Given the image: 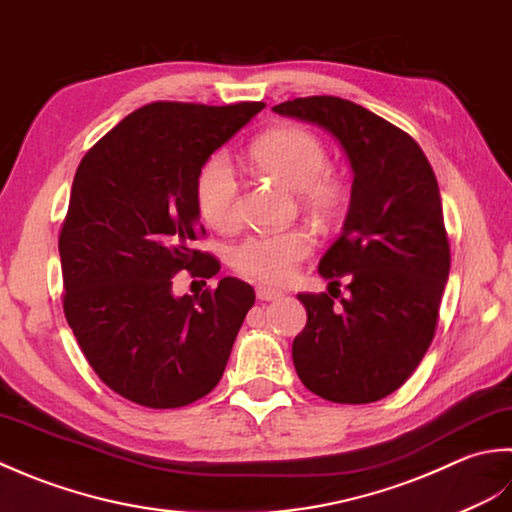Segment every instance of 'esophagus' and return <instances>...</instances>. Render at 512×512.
<instances>
[{"label":"esophagus","instance_id":"34e87169","mask_svg":"<svg viewBox=\"0 0 512 512\" xmlns=\"http://www.w3.org/2000/svg\"><path fill=\"white\" fill-rule=\"evenodd\" d=\"M256 298L258 300H278V298H283V291H278V289H269V287H256Z\"/></svg>","mask_w":512,"mask_h":512}]
</instances>
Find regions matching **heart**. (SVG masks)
Masks as SVG:
<instances>
[{
  "mask_svg": "<svg viewBox=\"0 0 512 512\" xmlns=\"http://www.w3.org/2000/svg\"><path fill=\"white\" fill-rule=\"evenodd\" d=\"M258 172L298 192L302 205L320 218L336 216L347 201V185L327 170L325 145L302 128H276L263 134L249 150ZM196 205L207 225L229 229L238 221V176L225 154H214L198 172ZM314 249L305 229L276 234H252L232 249V265L265 285H280L294 276L300 260Z\"/></svg>",
  "mask_w": 512,
  "mask_h": 512,
  "instance_id": "1",
  "label": "heart"
}]
</instances>
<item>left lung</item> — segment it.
Returning <instances> with one entry per match:
<instances>
[{
	"mask_svg": "<svg viewBox=\"0 0 512 512\" xmlns=\"http://www.w3.org/2000/svg\"><path fill=\"white\" fill-rule=\"evenodd\" d=\"M338 139L353 170L342 232L320 258L349 296L298 294L307 309L291 358L302 384L329 402L369 404L409 380L435 336L451 249L429 159L409 134L340 97L271 108ZM340 294V291H338Z\"/></svg>",
	"mask_w": 512,
	"mask_h": 512,
	"instance_id": "8db88e82",
	"label": "left lung"
}]
</instances>
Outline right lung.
<instances>
[{"label":"right lung","instance_id":"add662e5","mask_svg":"<svg viewBox=\"0 0 512 512\" xmlns=\"http://www.w3.org/2000/svg\"><path fill=\"white\" fill-rule=\"evenodd\" d=\"M263 108L150 103L79 163L59 234L64 314L90 367L125 400L176 409L223 378L254 289L227 276L201 296H174L172 276L221 269L194 249L205 234L198 172Z\"/></svg>","mask_w":512,"mask_h":512}]
</instances>
